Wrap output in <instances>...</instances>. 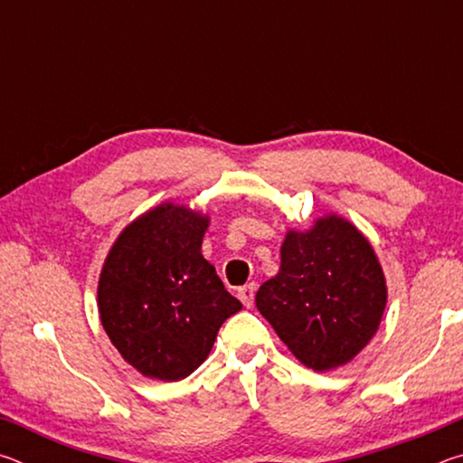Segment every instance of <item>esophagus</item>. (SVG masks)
<instances>
[{"mask_svg":"<svg viewBox=\"0 0 463 463\" xmlns=\"http://www.w3.org/2000/svg\"><path fill=\"white\" fill-rule=\"evenodd\" d=\"M239 298H241V302L245 304L247 308L253 307V302H255V284L242 286V288L239 289Z\"/></svg>","mask_w":463,"mask_h":463,"instance_id":"34e87169","label":"esophagus"}]
</instances>
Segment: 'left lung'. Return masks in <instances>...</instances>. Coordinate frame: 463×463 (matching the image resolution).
<instances>
[{
    "mask_svg": "<svg viewBox=\"0 0 463 463\" xmlns=\"http://www.w3.org/2000/svg\"><path fill=\"white\" fill-rule=\"evenodd\" d=\"M255 302L304 365L326 372L354 359L378 331L386 281L364 234L326 216L308 232H288L281 269Z\"/></svg>",
    "mask_w": 463,
    "mask_h": 463,
    "instance_id": "1",
    "label": "left lung"
}]
</instances>
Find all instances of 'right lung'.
Here are the masks:
<instances>
[{"label": "right lung", "mask_w": 463, "mask_h": 463, "mask_svg": "<svg viewBox=\"0 0 463 463\" xmlns=\"http://www.w3.org/2000/svg\"><path fill=\"white\" fill-rule=\"evenodd\" d=\"M208 218L163 203L124 229L98 286L99 318L130 365L163 382L190 375L242 308L202 257Z\"/></svg>", "instance_id": "add662e5"}]
</instances>
